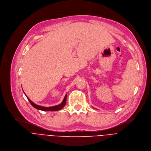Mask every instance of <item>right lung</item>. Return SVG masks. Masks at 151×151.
Segmentation results:
<instances>
[{
    "label": "right lung",
    "instance_id": "add662e5",
    "mask_svg": "<svg viewBox=\"0 0 151 151\" xmlns=\"http://www.w3.org/2000/svg\"><path fill=\"white\" fill-rule=\"evenodd\" d=\"M28 100L29 101L30 104H32V105L35 107L36 109H37L39 110H41V111H58L61 109L62 108H63L64 107V106L66 104V101H67V94L65 95L64 99L63 101V102L59 104L58 105H56V106H50V107H44V106H39L38 105L35 104V103H33L31 100H30L27 96Z\"/></svg>",
    "mask_w": 151,
    "mask_h": 151
}]
</instances>
